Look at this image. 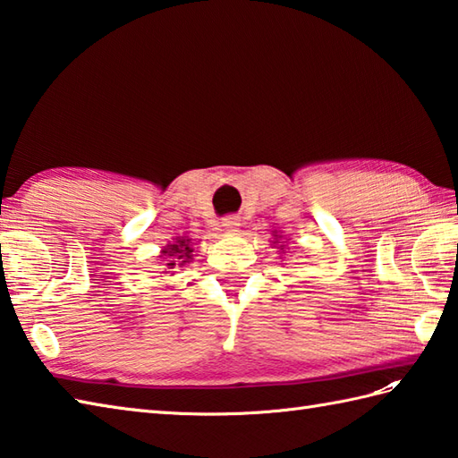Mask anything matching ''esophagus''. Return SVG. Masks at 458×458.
Masks as SVG:
<instances>
[{
    "mask_svg": "<svg viewBox=\"0 0 458 458\" xmlns=\"http://www.w3.org/2000/svg\"><path fill=\"white\" fill-rule=\"evenodd\" d=\"M222 226H224V230L234 232V230L240 226V218L234 216V214H232V216H226V218L222 220Z\"/></svg>",
    "mask_w": 458,
    "mask_h": 458,
    "instance_id": "esophagus-1",
    "label": "esophagus"
}]
</instances>
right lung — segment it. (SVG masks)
Here are the masks:
<instances>
[{"instance_id":"obj_1","label":"right lung","mask_w":458,"mask_h":458,"mask_svg":"<svg viewBox=\"0 0 458 458\" xmlns=\"http://www.w3.org/2000/svg\"><path fill=\"white\" fill-rule=\"evenodd\" d=\"M163 254H165V261H167L165 266H169V269H174L187 264V261L192 258V250L187 240H179L174 242V244H171L167 250H163Z\"/></svg>"}]
</instances>
